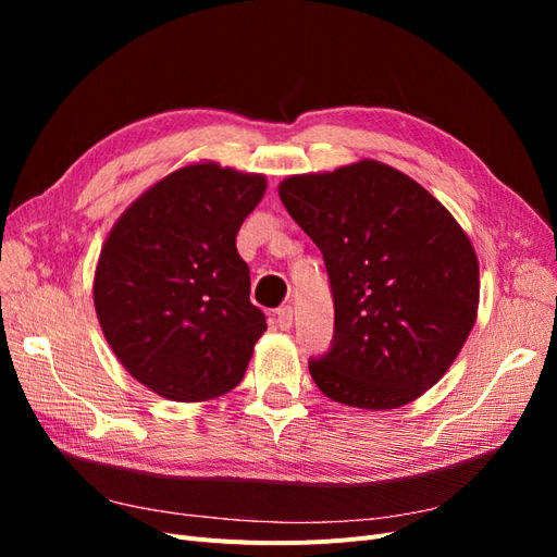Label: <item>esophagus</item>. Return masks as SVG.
Masks as SVG:
<instances>
[{"label": "esophagus", "instance_id": "34e87169", "mask_svg": "<svg viewBox=\"0 0 557 557\" xmlns=\"http://www.w3.org/2000/svg\"><path fill=\"white\" fill-rule=\"evenodd\" d=\"M274 323H276V327H281V330H290L293 327V307H281V309H276L274 311Z\"/></svg>", "mask_w": 557, "mask_h": 557}]
</instances>
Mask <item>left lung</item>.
<instances>
[{
  "label": "left lung",
  "mask_w": 557,
  "mask_h": 557,
  "mask_svg": "<svg viewBox=\"0 0 557 557\" xmlns=\"http://www.w3.org/2000/svg\"><path fill=\"white\" fill-rule=\"evenodd\" d=\"M323 252L334 336L309 372L330 399L397 409L440 381L474 327L479 260L423 185L376 160L278 188Z\"/></svg>",
  "instance_id": "obj_1"
}]
</instances>
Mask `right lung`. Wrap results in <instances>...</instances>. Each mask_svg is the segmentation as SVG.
I'll use <instances>...</instances> for the list:
<instances>
[{
    "label": "right lung",
    "mask_w": 557,
    "mask_h": 557,
    "mask_svg": "<svg viewBox=\"0 0 557 557\" xmlns=\"http://www.w3.org/2000/svg\"><path fill=\"white\" fill-rule=\"evenodd\" d=\"M267 188L260 174L190 164L121 215L95 272V309L127 372L174 401L230 393L267 330L250 305L237 232Z\"/></svg>",
    "instance_id": "add662e5"
}]
</instances>
